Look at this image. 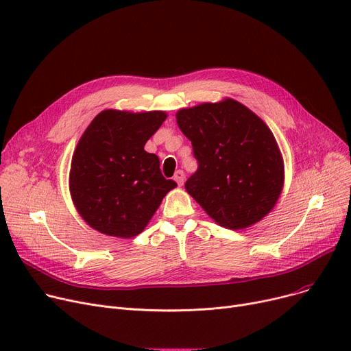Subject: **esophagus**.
<instances>
[{"mask_svg":"<svg viewBox=\"0 0 351 351\" xmlns=\"http://www.w3.org/2000/svg\"><path fill=\"white\" fill-rule=\"evenodd\" d=\"M173 179L176 180V183L179 186H182L183 185V182H185V172L183 171H176V173H175V176H173Z\"/></svg>","mask_w":351,"mask_h":351,"instance_id":"esophagus-1","label":"esophagus"}]
</instances>
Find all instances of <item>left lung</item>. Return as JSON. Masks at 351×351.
<instances>
[{"instance_id": "8db88e82", "label": "left lung", "mask_w": 351, "mask_h": 351, "mask_svg": "<svg viewBox=\"0 0 351 351\" xmlns=\"http://www.w3.org/2000/svg\"><path fill=\"white\" fill-rule=\"evenodd\" d=\"M176 121L197 160L188 193L220 226L245 229L278 200L285 168L267 125L233 99L180 109Z\"/></svg>"}]
</instances>
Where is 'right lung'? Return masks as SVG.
Wrapping results in <instances>:
<instances>
[{
    "mask_svg": "<svg viewBox=\"0 0 351 351\" xmlns=\"http://www.w3.org/2000/svg\"><path fill=\"white\" fill-rule=\"evenodd\" d=\"M166 119L160 110L132 114L102 110L89 123L73 152L69 189L85 222L117 237L139 234L176 186L143 149Z\"/></svg>",
    "mask_w": 351,
    "mask_h": 351,
    "instance_id": "add662e5",
    "label": "right lung"
}]
</instances>
